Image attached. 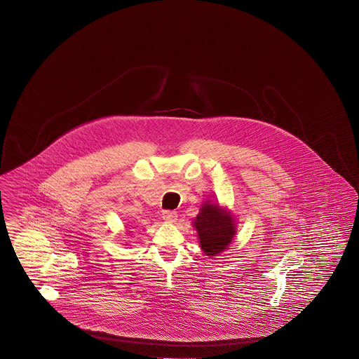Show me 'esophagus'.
Instances as JSON below:
<instances>
[{
    "label": "esophagus",
    "mask_w": 359,
    "mask_h": 359,
    "mask_svg": "<svg viewBox=\"0 0 359 359\" xmlns=\"http://www.w3.org/2000/svg\"><path fill=\"white\" fill-rule=\"evenodd\" d=\"M162 216H163V219H165L167 222H175L176 218H177V213L175 210H163Z\"/></svg>",
    "instance_id": "1"
}]
</instances>
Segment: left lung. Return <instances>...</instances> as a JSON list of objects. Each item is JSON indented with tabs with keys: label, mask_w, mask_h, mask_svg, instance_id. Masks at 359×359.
I'll return each mask as SVG.
<instances>
[{
	"label": "left lung",
	"mask_w": 359,
	"mask_h": 359,
	"mask_svg": "<svg viewBox=\"0 0 359 359\" xmlns=\"http://www.w3.org/2000/svg\"><path fill=\"white\" fill-rule=\"evenodd\" d=\"M195 228L200 246L207 255H216L225 250L236 234L234 219L217 204H204L195 218Z\"/></svg>",
	"instance_id": "8db88e82"
}]
</instances>
